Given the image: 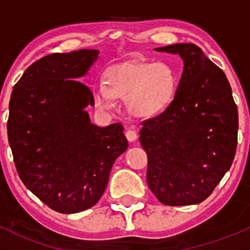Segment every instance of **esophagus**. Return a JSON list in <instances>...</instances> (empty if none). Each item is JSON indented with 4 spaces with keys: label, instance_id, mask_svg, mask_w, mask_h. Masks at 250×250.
<instances>
[{
    "label": "esophagus",
    "instance_id": "obj_1",
    "mask_svg": "<svg viewBox=\"0 0 250 250\" xmlns=\"http://www.w3.org/2000/svg\"><path fill=\"white\" fill-rule=\"evenodd\" d=\"M125 138H127L128 141L133 143V141H135L138 139V134H137V132H135V130L127 129V132H125Z\"/></svg>",
    "mask_w": 250,
    "mask_h": 250
}]
</instances>
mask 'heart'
Instances as JSON below:
<instances>
[{"instance_id":"1","label":"heart","mask_w":250,"mask_h":250,"mask_svg":"<svg viewBox=\"0 0 250 250\" xmlns=\"http://www.w3.org/2000/svg\"><path fill=\"white\" fill-rule=\"evenodd\" d=\"M176 88L178 77L167 62H133L110 67L105 74V83H94L92 93L100 109H111L115 98H120L127 99L134 115L150 117L172 103Z\"/></svg>"}]
</instances>
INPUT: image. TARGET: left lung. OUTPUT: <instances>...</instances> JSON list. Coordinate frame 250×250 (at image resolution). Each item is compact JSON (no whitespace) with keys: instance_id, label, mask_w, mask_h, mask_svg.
<instances>
[{"instance_id":"8db88e82","label":"left lung","mask_w":250,"mask_h":250,"mask_svg":"<svg viewBox=\"0 0 250 250\" xmlns=\"http://www.w3.org/2000/svg\"><path fill=\"white\" fill-rule=\"evenodd\" d=\"M179 54L184 70L173 102L143 121L146 180L166 206H190L210 196L233 162L238 112L220 67L193 43L156 48Z\"/></svg>"}]
</instances>
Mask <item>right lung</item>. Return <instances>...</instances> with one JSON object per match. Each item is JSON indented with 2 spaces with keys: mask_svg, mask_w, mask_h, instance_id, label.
I'll return each mask as SVG.
<instances>
[{
  "mask_svg": "<svg viewBox=\"0 0 250 250\" xmlns=\"http://www.w3.org/2000/svg\"><path fill=\"white\" fill-rule=\"evenodd\" d=\"M99 50L54 53L30 65L14 85L7 122L17 172L50 209L85 210L100 200L113 162L128 147L123 125L97 127L84 76Z\"/></svg>",
  "mask_w": 250,
  "mask_h": 250,
  "instance_id": "add662e5",
  "label": "right lung"
}]
</instances>
